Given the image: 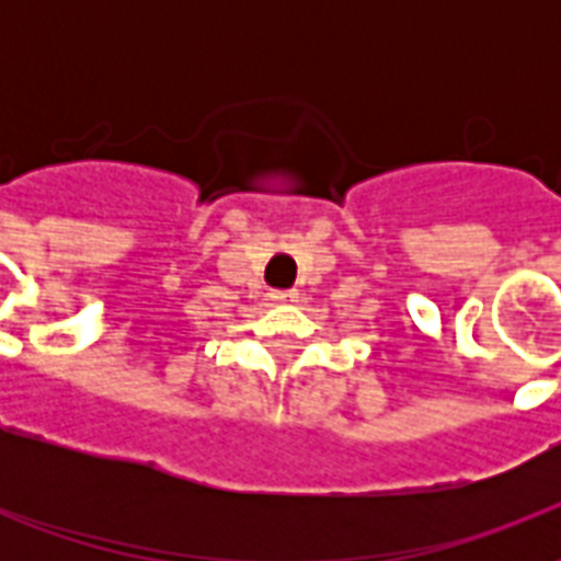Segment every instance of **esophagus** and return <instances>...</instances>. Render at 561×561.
I'll return each instance as SVG.
<instances>
[{"instance_id": "obj_1", "label": "esophagus", "mask_w": 561, "mask_h": 561, "mask_svg": "<svg viewBox=\"0 0 561 561\" xmlns=\"http://www.w3.org/2000/svg\"><path fill=\"white\" fill-rule=\"evenodd\" d=\"M271 299L279 306H294V302H299V294L297 290H273Z\"/></svg>"}]
</instances>
